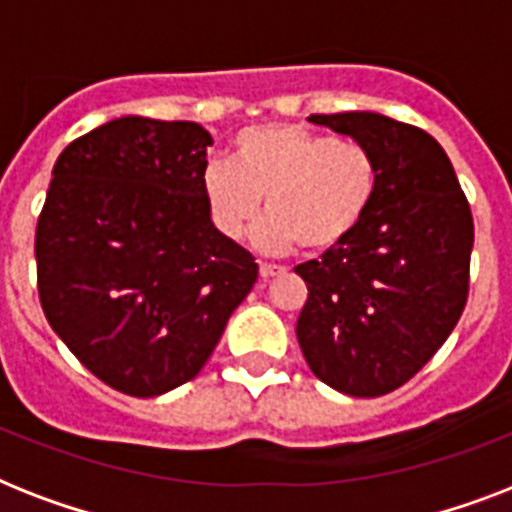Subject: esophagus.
Instances as JSON below:
<instances>
[{"mask_svg":"<svg viewBox=\"0 0 512 512\" xmlns=\"http://www.w3.org/2000/svg\"><path fill=\"white\" fill-rule=\"evenodd\" d=\"M281 273H284V268H281V265L260 263V276H263V279H271V276H281Z\"/></svg>","mask_w":512,"mask_h":512,"instance_id":"obj_1","label":"esophagus"}]
</instances>
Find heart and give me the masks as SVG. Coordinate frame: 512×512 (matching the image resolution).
Listing matches in <instances>:
<instances>
[{
    "mask_svg": "<svg viewBox=\"0 0 512 512\" xmlns=\"http://www.w3.org/2000/svg\"><path fill=\"white\" fill-rule=\"evenodd\" d=\"M380 188V164L369 146L329 138L297 124H257L231 140L228 162L201 172V196L220 236L239 241L255 225L268 252L292 247L324 252L364 223Z\"/></svg>",
    "mask_w": 512,
    "mask_h": 512,
    "instance_id": "b5f03b06",
    "label": "heart"
}]
</instances>
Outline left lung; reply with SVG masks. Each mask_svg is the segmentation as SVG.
Instances as JSON below:
<instances>
[{
	"label": "left lung",
	"instance_id": "1",
	"mask_svg": "<svg viewBox=\"0 0 512 512\" xmlns=\"http://www.w3.org/2000/svg\"><path fill=\"white\" fill-rule=\"evenodd\" d=\"M308 122L372 148L380 188L348 239L295 268L308 284L297 340L329 388L385 396L428 364L465 311L470 204L446 151L420 127L372 111Z\"/></svg>",
	"mask_w": 512,
	"mask_h": 512
}]
</instances>
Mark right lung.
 I'll return each mask as SVG.
<instances>
[{"mask_svg":"<svg viewBox=\"0 0 512 512\" xmlns=\"http://www.w3.org/2000/svg\"><path fill=\"white\" fill-rule=\"evenodd\" d=\"M209 132L122 116L63 148L36 223L42 311L98 380L138 398L193 380L257 281L201 196Z\"/></svg>","mask_w":512,"mask_h":512,"instance_id":"1","label":"right lung"}]
</instances>
